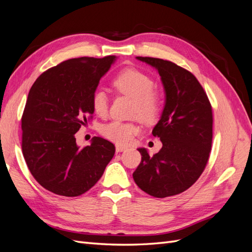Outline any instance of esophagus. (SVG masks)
Wrapping results in <instances>:
<instances>
[{
  "label": "esophagus",
  "instance_id": "34e87169",
  "mask_svg": "<svg viewBox=\"0 0 252 252\" xmlns=\"http://www.w3.org/2000/svg\"><path fill=\"white\" fill-rule=\"evenodd\" d=\"M126 149H127V147L123 146V145H120V144H117V145H116V150H117V152H122V151H124V150H126Z\"/></svg>",
  "mask_w": 252,
  "mask_h": 252
}]
</instances>
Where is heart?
<instances>
[{
	"label": "heart",
	"mask_w": 252,
	"mask_h": 252,
	"mask_svg": "<svg viewBox=\"0 0 252 252\" xmlns=\"http://www.w3.org/2000/svg\"><path fill=\"white\" fill-rule=\"evenodd\" d=\"M112 84L119 93L133 98L132 116L145 123L154 122L162 109V95L154 88V80L150 75L135 68H126L119 72ZM94 111L104 117L108 110V97L103 90H95L91 97ZM140 128L134 123L111 121L101 127V133L114 143L128 144L139 132Z\"/></svg>",
	"instance_id": "1"
}]
</instances>
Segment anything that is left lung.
<instances>
[{
	"mask_svg": "<svg viewBox=\"0 0 252 252\" xmlns=\"http://www.w3.org/2000/svg\"><path fill=\"white\" fill-rule=\"evenodd\" d=\"M158 70L165 105L152 134L163 146L149 156L139 148L142 161L132 177L143 191L155 197L179 194L192 186L208 162L212 143V109L194 75L169 61L136 57Z\"/></svg>",
	"mask_w": 252,
	"mask_h": 252,
	"instance_id": "1",
	"label": "left lung"
}]
</instances>
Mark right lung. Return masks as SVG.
I'll use <instances>...</instances> for the list:
<instances>
[{
  "label": "right lung",
  "mask_w": 252,
  "mask_h": 252,
  "mask_svg": "<svg viewBox=\"0 0 252 252\" xmlns=\"http://www.w3.org/2000/svg\"><path fill=\"white\" fill-rule=\"evenodd\" d=\"M116 60H67L43 72L30 88L22 117L23 156L36 182L53 193H85L114 156V145L100 136L80 148L75 133L94 114L91 97Z\"/></svg>",
  "instance_id": "right-lung-1"
}]
</instances>
